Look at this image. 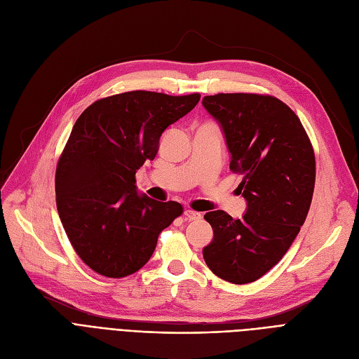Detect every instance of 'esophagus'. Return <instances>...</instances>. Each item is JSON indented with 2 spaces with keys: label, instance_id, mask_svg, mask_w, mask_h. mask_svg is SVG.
Returning <instances> with one entry per match:
<instances>
[{
  "label": "esophagus",
  "instance_id": "1",
  "mask_svg": "<svg viewBox=\"0 0 359 359\" xmlns=\"http://www.w3.org/2000/svg\"><path fill=\"white\" fill-rule=\"evenodd\" d=\"M184 215H185V218L190 219V221H194V219H201V218H202V215H201L199 212L193 211V209H185V211H184Z\"/></svg>",
  "mask_w": 359,
  "mask_h": 359
}]
</instances>
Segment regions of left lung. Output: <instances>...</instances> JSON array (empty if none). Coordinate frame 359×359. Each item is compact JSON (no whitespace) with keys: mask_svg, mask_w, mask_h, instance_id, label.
<instances>
[{"mask_svg":"<svg viewBox=\"0 0 359 359\" xmlns=\"http://www.w3.org/2000/svg\"><path fill=\"white\" fill-rule=\"evenodd\" d=\"M202 105L224 135L246 201L241 219L205 214L214 239L203 258L218 278L242 285L278 264L299 234L313 196L315 154L300 118L278 97L218 93Z\"/></svg>","mask_w":359,"mask_h":359,"instance_id":"left-lung-1","label":"left lung"}]
</instances>
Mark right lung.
Instances as JSON below:
<instances>
[{"label": "right lung", "mask_w": 359, "mask_h": 359, "mask_svg": "<svg viewBox=\"0 0 359 359\" xmlns=\"http://www.w3.org/2000/svg\"><path fill=\"white\" fill-rule=\"evenodd\" d=\"M199 100L133 90L96 101L77 118L56 168V205L72 248L96 273L138 271L182 214L178 202L141 194L135 174Z\"/></svg>", "instance_id": "obj_1"}]
</instances>
